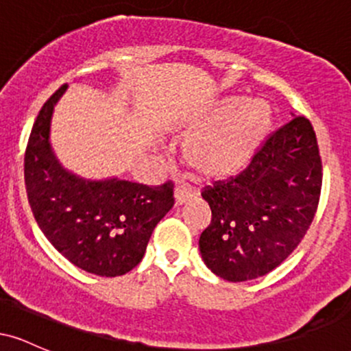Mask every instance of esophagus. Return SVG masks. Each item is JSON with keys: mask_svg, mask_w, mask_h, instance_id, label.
I'll list each match as a JSON object with an SVG mask.
<instances>
[{"mask_svg": "<svg viewBox=\"0 0 351 351\" xmlns=\"http://www.w3.org/2000/svg\"><path fill=\"white\" fill-rule=\"evenodd\" d=\"M193 198V191L186 186H183V184H180V186L175 188V203L176 206H180V204L186 203L188 199Z\"/></svg>", "mask_w": 351, "mask_h": 351, "instance_id": "34e87169", "label": "esophagus"}]
</instances>
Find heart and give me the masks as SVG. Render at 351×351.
<instances>
[{"mask_svg": "<svg viewBox=\"0 0 351 351\" xmlns=\"http://www.w3.org/2000/svg\"><path fill=\"white\" fill-rule=\"evenodd\" d=\"M213 127L211 128L210 125ZM272 125L264 99H224L183 147L184 163L208 180H228L251 163Z\"/></svg>", "mask_w": 351, "mask_h": 351, "instance_id": "heart-1", "label": "heart"}]
</instances>
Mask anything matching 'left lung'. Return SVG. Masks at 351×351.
I'll return each mask as SVG.
<instances>
[{
  "label": "left lung",
  "mask_w": 351,
  "mask_h": 351,
  "mask_svg": "<svg viewBox=\"0 0 351 351\" xmlns=\"http://www.w3.org/2000/svg\"><path fill=\"white\" fill-rule=\"evenodd\" d=\"M320 189L315 132L305 117H293L267 136L245 170L203 189L213 215L199 236L204 264L229 282L269 274L304 239Z\"/></svg>",
  "instance_id": "1"
}]
</instances>
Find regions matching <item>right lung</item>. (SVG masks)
<instances>
[{
	"instance_id": "1",
	"label": "right lung",
	"mask_w": 351,
	"mask_h": 351,
	"mask_svg": "<svg viewBox=\"0 0 351 351\" xmlns=\"http://www.w3.org/2000/svg\"><path fill=\"white\" fill-rule=\"evenodd\" d=\"M66 88L47 99L31 130L24 155L27 201L44 236L67 261L95 276H123L138 265L153 229L175 204L173 183L95 181L67 171L49 143L52 110Z\"/></svg>"
}]
</instances>
